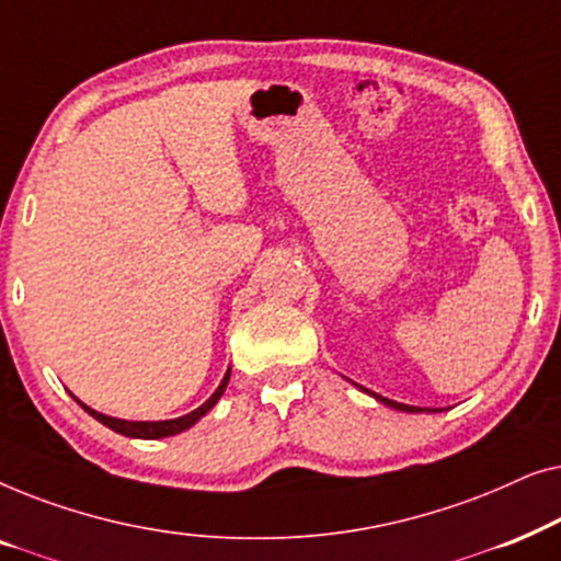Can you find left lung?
I'll return each mask as SVG.
<instances>
[{
	"mask_svg": "<svg viewBox=\"0 0 561 561\" xmlns=\"http://www.w3.org/2000/svg\"><path fill=\"white\" fill-rule=\"evenodd\" d=\"M357 386V382H355ZM359 390H363V393H367V396H373L375 401L378 403H382V405H388V409H396V411H403V413H439L442 409H419V405H405V403H398V401H390V398H382V396H378V393H373V390H367V388H363V386H357Z\"/></svg>",
	"mask_w": 561,
	"mask_h": 561,
	"instance_id": "8db88e82",
	"label": "left lung"
}]
</instances>
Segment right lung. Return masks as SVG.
<instances>
[{
  "label": "right lung",
  "mask_w": 561,
  "mask_h": 561,
  "mask_svg": "<svg viewBox=\"0 0 561 561\" xmlns=\"http://www.w3.org/2000/svg\"><path fill=\"white\" fill-rule=\"evenodd\" d=\"M229 373H232V367H229L227 375H225V380L219 382V388L214 390L209 401L202 403V405H198V409H194L191 413H186V416L168 419V421H127V419H114V416H106V413H99L94 409H89V405L81 403L76 396H73V401L79 403L81 409L89 413V416H94L99 424H104L106 428H112V432H117L122 436H129V439H165V436H175V434L186 432V428L194 426L198 419H204L206 413H209L214 405H217V401H219L221 396H225V390H227Z\"/></svg>",
  "instance_id": "right-lung-1"
}]
</instances>
